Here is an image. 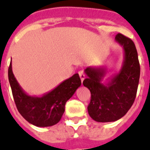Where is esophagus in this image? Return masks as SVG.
I'll return each instance as SVG.
<instances>
[{"label": "esophagus", "mask_w": 150, "mask_h": 150, "mask_svg": "<svg viewBox=\"0 0 150 150\" xmlns=\"http://www.w3.org/2000/svg\"><path fill=\"white\" fill-rule=\"evenodd\" d=\"M79 76H80V80H81V81H82V83H83V80L85 79V74H83V71H80V72H79Z\"/></svg>", "instance_id": "esophagus-1"}]
</instances>
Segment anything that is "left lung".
I'll return each instance as SVG.
<instances>
[{"label":"left lung","instance_id":"left-lung-1","mask_svg":"<svg viewBox=\"0 0 150 150\" xmlns=\"http://www.w3.org/2000/svg\"><path fill=\"white\" fill-rule=\"evenodd\" d=\"M116 40L123 47L125 57L120 72L106 85L101 83L105 70L86 68L87 78L83 84L90 90V102L87 106L90 117L96 122L118 120L124 116L134 103L140 75L138 54L130 38L117 33Z\"/></svg>","mask_w":150,"mask_h":150}]
</instances>
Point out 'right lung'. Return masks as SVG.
Returning <instances> with one entry per match:
<instances>
[{"instance_id": "1", "label": "right lung", "mask_w": 150, "mask_h": 150, "mask_svg": "<svg viewBox=\"0 0 150 150\" xmlns=\"http://www.w3.org/2000/svg\"><path fill=\"white\" fill-rule=\"evenodd\" d=\"M8 79L13 100L21 115L30 123L39 127L57 124L65 111L67 101L81 85L80 76L75 74L42 97L28 96L13 76L11 62L8 68Z\"/></svg>"}]
</instances>
